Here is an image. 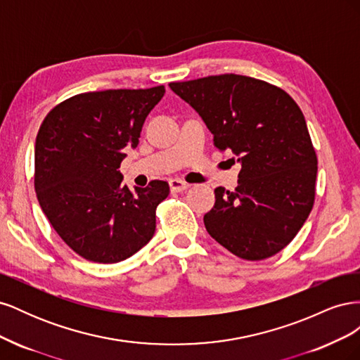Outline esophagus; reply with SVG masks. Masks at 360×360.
Masks as SVG:
<instances>
[{
  "label": "esophagus",
  "instance_id": "obj_1",
  "mask_svg": "<svg viewBox=\"0 0 360 360\" xmlns=\"http://www.w3.org/2000/svg\"><path fill=\"white\" fill-rule=\"evenodd\" d=\"M169 188L172 192H183L189 188V183L183 181L180 179H171L169 180Z\"/></svg>",
  "mask_w": 360,
  "mask_h": 360
}]
</instances>
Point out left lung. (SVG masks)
<instances>
[{
	"label": "left lung",
	"instance_id": "1",
	"mask_svg": "<svg viewBox=\"0 0 360 360\" xmlns=\"http://www.w3.org/2000/svg\"><path fill=\"white\" fill-rule=\"evenodd\" d=\"M169 86L201 115L216 148L240 156L237 188L214 189L207 231L243 259L278 254L315 200L317 155L299 105L276 85L234 73Z\"/></svg>",
	"mask_w": 360,
	"mask_h": 360
}]
</instances>
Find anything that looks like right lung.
Instances as JSON below:
<instances>
[{
  "label": "right lung",
  "instance_id": "right-lung-1",
  "mask_svg": "<svg viewBox=\"0 0 360 360\" xmlns=\"http://www.w3.org/2000/svg\"><path fill=\"white\" fill-rule=\"evenodd\" d=\"M165 94L139 90L81 93L53 106L36 138L34 189L53 230L76 254L111 264L132 257L156 230V207L169 184L130 192L118 171L139 144L148 112Z\"/></svg>",
  "mask_w": 360,
  "mask_h": 360
}]
</instances>
